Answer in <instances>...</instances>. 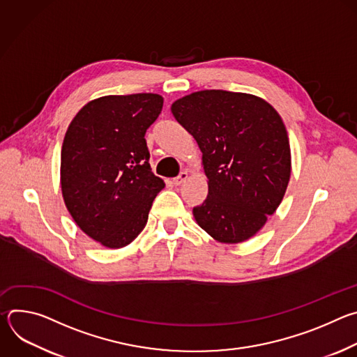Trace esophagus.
<instances>
[{"mask_svg":"<svg viewBox=\"0 0 357 357\" xmlns=\"http://www.w3.org/2000/svg\"><path fill=\"white\" fill-rule=\"evenodd\" d=\"M188 176H189L188 171H182L176 178H174V183H175L176 186H179V185H182V183L188 179Z\"/></svg>","mask_w":357,"mask_h":357,"instance_id":"esophagus-1","label":"esophagus"}]
</instances>
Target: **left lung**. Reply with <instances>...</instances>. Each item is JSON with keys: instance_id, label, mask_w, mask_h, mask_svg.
<instances>
[{"instance_id": "obj_1", "label": "left lung", "mask_w": 357, "mask_h": 357, "mask_svg": "<svg viewBox=\"0 0 357 357\" xmlns=\"http://www.w3.org/2000/svg\"><path fill=\"white\" fill-rule=\"evenodd\" d=\"M176 121L196 139L209 193L193 208L197 225L220 243L256 234L284 197L291 175L288 134L260 97L202 90L176 100Z\"/></svg>"}]
</instances>
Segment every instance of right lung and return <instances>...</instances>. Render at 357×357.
I'll return each instance as SVG.
<instances>
[{
	"instance_id": "obj_1",
	"label": "right lung",
	"mask_w": 357,
	"mask_h": 357,
	"mask_svg": "<svg viewBox=\"0 0 357 357\" xmlns=\"http://www.w3.org/2000/svg\"><path fill=\"white\" fill-rule=\"evenodd\" d=\"M164 98L154 93L105 96L72 120L62 145L61 183L76 225L109 248L130 244L165 188L152 174L145 141Z\"/></svg>"
}]
</instances>
